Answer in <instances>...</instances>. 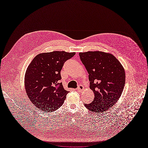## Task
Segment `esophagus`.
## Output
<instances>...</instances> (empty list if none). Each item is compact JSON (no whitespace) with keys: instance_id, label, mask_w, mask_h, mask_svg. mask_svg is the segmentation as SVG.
I'll use <instances>...</instances> for the list:
<instances>
[{"instance_id":"1","label":"esophagus","mask_w":148,"mask_h":148,"mask_svg":"<svg viewBox=\"0 0 148 148\" xmlns=\"http://www.w3.org/2000/svg\"><path fill=\"white\" fill-rule=\"evenodd\" d=\"M84 86L82 85H79L77 88V90H78L79 92H82L84 90Z\"/></svg>"}]
</instances>
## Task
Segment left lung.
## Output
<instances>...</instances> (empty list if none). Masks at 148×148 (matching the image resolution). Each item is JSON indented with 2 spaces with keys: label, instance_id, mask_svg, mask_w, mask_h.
Returning <instances> with one entry per match:
<instances>
[{
  "label": "left lung",
  "instance_id": "left-lung-1",
  "mask_svg": "<svg viewBox=\"0 0 148 148\" xmlns=\"http://www.w3.org/2000/svg\"><path fill=\"white\" fill-rule=\"evenodd\" d=\"M89 75L90 88L95 98L85 107L94 112L108 110L118 101L124 88L125 73L120 62L110 53L101 51L79 53Z\"/></svg>",
  "mask_w": 148,
  "mask_h": 148
}]
</instances>
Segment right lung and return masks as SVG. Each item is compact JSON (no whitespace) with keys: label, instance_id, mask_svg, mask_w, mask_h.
Listing matches in <instances>:
<instances>
[{"label":"right lung","instance_id":"add662e5","mask_svg":"<svg viewBox=\"0 0 148 148\" xmlns=\"http://www.w3.org/2000/svg\"><path fill=\"white\" fill-rule=\"evenodd\" d=\"M75 53L53 51L36 56L27 69L25 85L30 100L38 110L53 112L64 102L69 91L60 80L64 62Z\"/></svg>","mask_w":148,"mask_h":148}]
</instances>
